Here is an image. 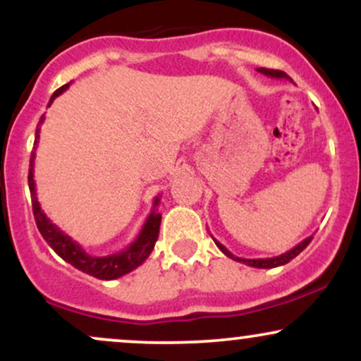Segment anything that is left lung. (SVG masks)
Listing matches in <instances>:
<instances>
[{"instance_id":"left-lung-1","label":"left lung","mask_w":361,"mask_h":361,"mask_svg":"<svg viewBox=\"0 0 361 361\" xmlns=\"http://www.w3.org/2000/svg\"><path fill=\"white\" fill-rule=\"evenodd\" d=\"M258 71H259L261 74H264V76H268V78H276V80H288V81H292V78H290L287 73H283V71H276V69L259 68ZM214 241H215V244H217L219 250H221L226 256H229L231 259L239 261V263H244V264H247V267H252V268H276V267H281V264H287L288 261H292L293 258H295L297 255H300V252L304 251L305 247H307V244H309L310 241H312V235H310V238H305L304 241L297 244V246H293L292 250H290V251L283 252V255L273 256V258H256V259L238 258V256H234L233 252H231L229 250H227L226 246H224V244L219 243L217 239H214Z\"/></svg>"}]
</instances>
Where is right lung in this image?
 <instances>
[{
    "label": "right lung",
    "instance_id": "1",
    "mask_svg": "<svg viewBox=\"0 0 361 361\" xmlns=\"http://www.w3.org/2000/svg\"><path fill=\"white\" fill-rule=\"evenodd\" d=\"M71 82L61 86L59 90L51 97L49 106L52 105V102L59 97L61 93H64L69 88ZM45 117L42 115L39 120V126L35 130V142H34V151L39 144V132L40 126L44 123ZM34 161H35V152H32L30 157V169H28V188L32 193V209H34L35 222L39 227L42 238L47 241L49 246L52 247L62 259L68 261L69 264H73L74 268L86 273V275L94 276V279L100 280H115L120 276L127 275L132 270L140 267L144 261L147 259V256L151 255L154 250V244L157 241V235H159V226H161V214L157 212V207H159L161 195H157L152 202V210L147 215L146 222H144L142 229L137 234V238L134 239L126 250L114 252L109 256H91L82 250V246L78 241H74L71 235H68L64 231H61L56 224H52L51 219L44 214L42 207H40L39 200H37V192H35V181H34Z\"/></svg>",
    "mask_w": 361,
    "mask_h": 361
}]
</instances>
